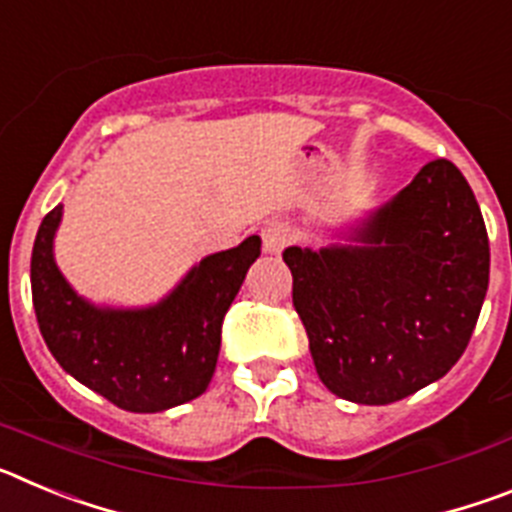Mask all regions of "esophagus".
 Instances as JSON below:
<instances>
[{
  "label": "esophagus",
  "instance_id": "1",
  "mask_svg": "<svg viewBox=\"0 0 512 512\" xmlns=\"http://www.w3.org/2000/svg\"><path fill=\"white\" fill-rule=\"evenodd\" d=\"M261 241H264L266 253H282L289 243L295 241V230L287 223H269L261 230Z\"/></svg>",
  "mask_w": 512,
  "mask_h": 512
}]
</instances>
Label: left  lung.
<instances>
[{"instance_id": "obj_1", "label": "left lung", "mask_w": 512, "mask_h": 512, "mask_svg": "<svg viewBox=\"0 0 512 512\" xmlns=\"http://www.w3.org/2000/svg\"><path fill=\"white\" fill-rule=\"evenodd\" d=\"M318 377L356 405H390L461 359L490 284V241L451 161L425 164L390 202L284 248Z\"/></svg>"}]
</instances>
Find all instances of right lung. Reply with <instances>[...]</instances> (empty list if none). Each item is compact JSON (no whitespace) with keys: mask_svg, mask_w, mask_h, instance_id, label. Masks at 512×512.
<instances>
[{"mask_svg":"<svg viewBox=\"0 0 512 512\" xmlns=\"http://www.w3.org/2000/svg\"><path fill=\"white\" fill-rule=\"evenodd\" d=\"M63 205L35 235L30 284L40 333L76 382L130 413H164L207 390L220 354V328L261 238L205 256L153 305L110 307L81 297L56 264L53 241Z\"/></svg>","mask_w":512,"mask_h":512,"instance_id":"obj_1","label":"right lung"}]
</instances>
